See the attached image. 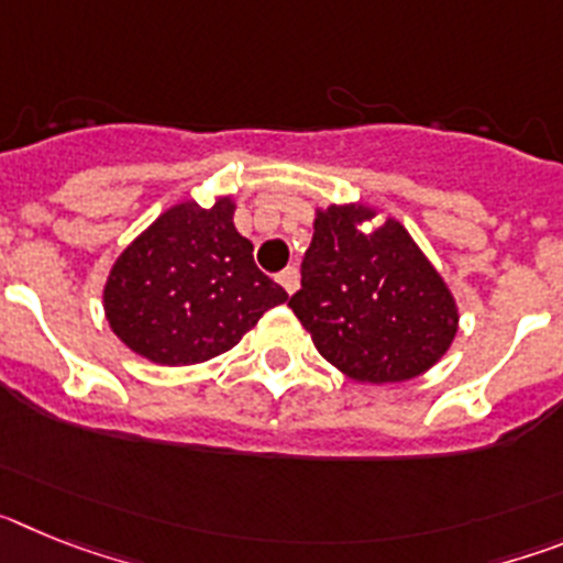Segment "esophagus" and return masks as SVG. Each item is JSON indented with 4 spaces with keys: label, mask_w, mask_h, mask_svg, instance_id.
Here are the masks:
<instances>
[{
    "label": "esophagus",
    "mask_w": 563,
    "mask_h": 563,
    "mask_svg": "<svg viewBox=\"0 0 563 563\" xmlns=\"http://www.w3.org/2000/svg\"><path fill=\"white\" fill-rule=\"evenodd\" d=\"M276 278H278V285L285 287V290L290 292V296L298 290V271H296V267H287V271L278 273Z\"/></svg>",
    "instance_id": "esophagus-1"
}]
</instances>
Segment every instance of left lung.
<instances>
[{
	"label": "left lung",
	"mask_w": 563,
	"mask_h": 563,
	"mask_svg": "<svg viewBox=\"0 0 563 563\" xmlns=\"http://www.w3.org/2000/svg\"><path fill=\"white\" fill-rule=\"evenodd\" d=\"M366 220L363 206L318 211L290 310L316 350L355 380H409L445 355L460 316L409 231L386 220L363 233Z\"/></svg>",
	"instance_id": "1"
}]
</instances>
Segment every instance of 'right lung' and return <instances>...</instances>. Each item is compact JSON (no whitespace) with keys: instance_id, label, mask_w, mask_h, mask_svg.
Segmentation results:
<instances>
[{"instance_id":"add662e5","label":"right lung","mask_w":563,"mask_h":563,"mask_svg":"<svg viewBox=\"0 0 563 563\" xmlns=\"http://www.w3.org/2000/svg\"><path fill=\"white\" fill-rule=\"evenodd\" d=\"M287 292L253 262L228 197L163 213L114 262L103 310L129 350L163 366L202 363L236 346Z\"/></svg>"}]
</instances>
